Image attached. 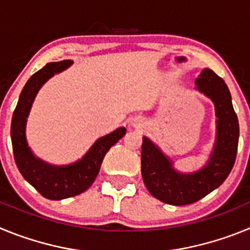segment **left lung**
<instances>
[{
  "mask_svg": "<svg viewBox=\"0 0 250 250\" xmlns=\"http://www.w3.org/2000/svg\"><path fill=\"white\" fill-rule=\"evenodd\" d=\"M198 90L213 100L218 118V134L207 167L190 175L176 173L171 163L147 138L141 145V174L154 198L171 205L195 203L223 184L235 163L239 141V123L230 92L222 77L205 68L195 80Z\"/></svg>",
  "mask_w": 250,
  "mask_h": 250,
  "instance_id": "obj_1",
  "label": "left lung"
}]
</instances>
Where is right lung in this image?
<instances>
[{
	"instance_id": "1",
	"label": "right lung",
	"mask_w": 250,
	"mask_h": 250,
	"mask_svg": "<svg viewBox=\"0 0 250 250\" xmlns=\"http://www.w3.org/2000/svg\"><path fill=\"white\" fill-rule=\"evenodd\" d=\"M70 63V60L51 62L35 72L22 89L11 121L13 156L20 173L41 195L51 200L66 199L87 190L100 171L106 152L126 132L125 127H119L109 135L103 136L81 160L67 167H52L32 155L25 135L26 119L31 105L40 87L51 76L68 67Z\"/></svg>"
}]
</instances>
